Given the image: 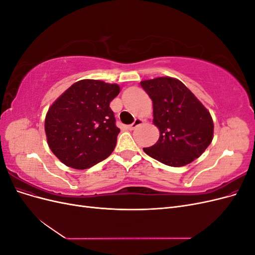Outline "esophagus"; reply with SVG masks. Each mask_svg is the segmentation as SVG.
<instances>
[{
	"label": "esophagus",
	"instance_id": "esophagus-1",
	"mask_svg": "<svg viewBox=\"0 0 255 255\" xmlns=\"http://www.w3.org/2000/svg\"><path fill=\"white\" fill-rule=\"evenodd\" d=\"M143 121H144V120H142V119H140V118H137V119H135V121L132 123V125H129V126L128 127V128L129 130H133V129H135L137 127H139L140 125H142Z\"/></svg>",
	"mask_w": 255,
	"mask_h": 255
}]
</instances>
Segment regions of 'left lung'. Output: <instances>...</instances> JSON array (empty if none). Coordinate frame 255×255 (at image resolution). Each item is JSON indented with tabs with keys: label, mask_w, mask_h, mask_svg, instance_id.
<instances>
[{
	"label": "left lung",
	"mask_w": 255,
	"mask_h": 255,
	"mask_svg": "<svg viewBox=\"0 0 255 255\" xmlns=\"http://www.w3.org/2000/svg\"><path fill=\"white\" fill-rule=\"evenodd\" d=\"M140 85L152 100L153 123L160 132L157 142L143 151L171 167H182L198 158L213 140L210 112L176 79L156 78Z\"/></svg>",
	"instance_id": "left-lung-1"
}]
</instances>
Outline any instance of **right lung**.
Instances as JSON below:
<instances>
[{
    "label": "right lung",
    "mask_w": 255,
    "mask_h": 255,
    "mask_svg": "<svg viewBox=\"0 0 255 255\" xmlns=\"http://www.w3.org/2000/svg\"><path fill=\"white\" fill-rule=\"evenodd\" d=\"M119 92L117 84L82 80L53 103L44 129L51 151L61 163L87 169L111 155L120 129L110 103Z\"/></svg>",
    "instance_id": "add662e5"
}]
</instances>
